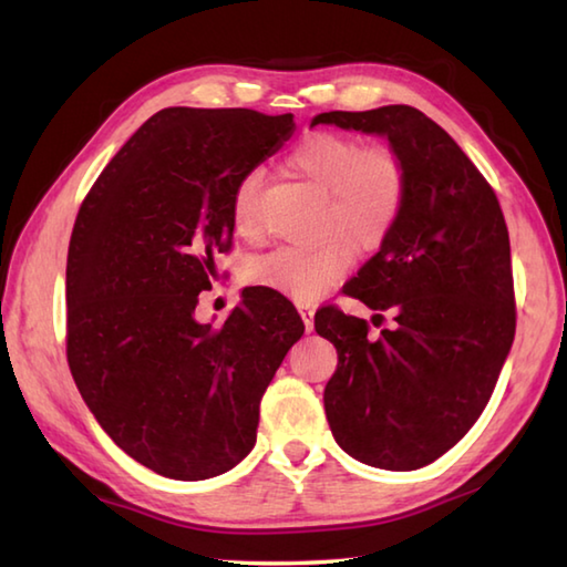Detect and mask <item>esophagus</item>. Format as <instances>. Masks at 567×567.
Wrapping results in <instances>:
<instances>
[{
    "instance_id": "34e87169",
    "label": "esophagus",
    "mask_w": 567,
    "mask_h": 567,
    "mask_svg": "<svg viewBox=\"0 0 567 567\" xmlns=\"http://www.w3.org/2000/svg\"><path fill=\"white\" fill-rule=\"evenodd\" d=\"M298 313H300V318H303L306 332H313V316H316V308H313V306H308V303H300V306H298Z\"/></svg>"
}]
</instances>
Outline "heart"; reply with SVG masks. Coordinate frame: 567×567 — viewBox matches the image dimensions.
Listing matches in <instances>:
<instances>
[{
  "instance_id": "obj_1",
  "label": "heart",
  "mask_w": 567,
  "mask_h": 567,
  "mask_svg": "<svg viewBox=\"0 0 567 567\" xmlns=\"http://www.w3.org/2000/svg\"><path fill=\"white\" fill-rule=\"evenodd\" d=\"M288 166L326 193L322 233H342L354 245L374 247L396 225L406 200V168L389 146L362 148L352 136L316 132L293 148ZM257 190V173L241 178L235 190L233 225L245 239L259 229ZM344 237L332 235L316 247L274 249L251 264L249 276L296 300H313L352 269L354 249Z\"/></svg>"
}]
</instances>
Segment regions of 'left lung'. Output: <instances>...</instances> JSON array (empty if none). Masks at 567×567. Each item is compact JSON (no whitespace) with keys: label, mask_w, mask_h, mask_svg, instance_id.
Returning <instances> with one entry per match:
<instances>
[{"label":"left lung","mask_w":567,"mask_h":567,"mask_svg":"<svg viewBox=\"0 0 567 567\" xmlns=\"http://www.w3.org/2000/svg\"><path fill=\"white\" fill-rule=\"evenodd\" d=\"M384 136L406 168L391 233L344 293L394 310V330L334 306L316 330L338 350L326 415L334 441L364 465L419 470L447 453L487 406L516 330L509 229L477 166L443 126L409 105L322 112L310 126Z\"/></svg>","instance_id":"obj_1"}]
</instances>
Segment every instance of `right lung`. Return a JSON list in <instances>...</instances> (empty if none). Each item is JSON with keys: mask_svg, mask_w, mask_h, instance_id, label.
Returning a JSON list of instances; mask_svg holds the SVG:
<instances>
[{"mask_svg": "<svg viewBox=\"0 0 567 567\" xmlns=\"http://www.w3.org/2000/svg\"><path fill=\"white\" fill-rule=\"evenodd\" d=\"M296 130L293 114L168 107L100 173L68 247V364L126 455L171 480L233 470L259 403L303 334L293 303L249 286L225 326L195 320L233 245L239 181Z\"/></svg>", "mask_w": 567, "mask_h": 567, "instance_id": "1", "label": "right lung"}]
</instances>
